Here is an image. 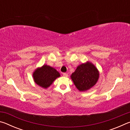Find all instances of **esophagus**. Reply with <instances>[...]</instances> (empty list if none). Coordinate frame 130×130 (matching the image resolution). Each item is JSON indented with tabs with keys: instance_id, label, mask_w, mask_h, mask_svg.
Segmentation results:
<instances>
[{
	"instance_id": "34e87169",
	"label": "esophagus",
	"mask_w": 130,
	"mask_h": 130,
	"mask_svg": "<svg viewBox=\"0 0 130 130\" xmlns=\"http://www.w3.org/2000/svg\"><path fill=\"white\" fill-rule=\"evenodd\" d=\"M63 76L65 77H68V74L67 73H63Z\"/></svg>"
}]
</instances>
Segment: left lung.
<instances>
[{
	"instance_id": "obj_1",
	"label": "left lung",
	"mask_w": 130,
	"mask_h": 130,
	"mask_svg": "<svg viewBox=\"0 0 130 130\" xmlns=\"http://www.w3.org/2000/svg\"><path fill=\"white\" fill-rule=\"evenodd\" d=\"M70 77L79 91H86L96 84L99 72L93 63L87 62L78 65Z\"/></svg>"
}]
</instances>
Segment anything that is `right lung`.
<instances>
[{
    "mask_svg": "<svg viewBox=\"0 0 130 130\" xmlns=\"http://www.w3.org/2000/svg\"><path fill=\"white\" fill-rule=\"evenodd\" d=\"M60 76V73L56 69L47 65L38 68L32 74L34 82L43 88L50 87L53 82Z\"/></svg>",
    "mask_w": 130,
    "mask_h": 130,
    "instance_id": "right-lung-1",
    "label": "right lung"
}]
</instances>
